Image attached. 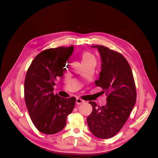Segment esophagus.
I'll use <instances>...</instances> for the list:
<instances>
[{"instance_id":"obj_1","label":"esophagus","mask_w":158,"mask_h":158,"mask_svg":"<svg viewBox=\"0 0 158 158\" xmlns=\"http://www.w3.org/2000/svg\"><path fill=\"white\" fill-rule=\"evenodd\" d=\"M76 103H77L78 105H80V104H81V103H84V100H83V99H80V98H77V99H76Z\"/></svg>"}]
</instances>
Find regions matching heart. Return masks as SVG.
I'll use <instances>...</instances> for the list:
<instances>
[{"mask_svg": "<svg viewBox=\"0 0 158 158\" xmlns=\"http://www.w3.org/2000/svg\"><path fill=\"white\" fill-rule=\"evenodd\" d=\"M80 58L82 64H95V58L94 55L89 51H84L80 54Z\"/></svg>", "mask_w": 158, "mask_h": 158, "instance_id": "1", "label": "heart"}]
</instances>
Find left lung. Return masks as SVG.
Listing matches in <instances>:
<instances>
[{"label":"left lung","mask_w":158,"mask_h":158,"mask_svg":"<svg viewBox=\"0 0 158 158\" xmlns=\"http://www.w3.org/2000/svg\"><path fill=\"white\" fill-rule=\"evenodd\" d=\"M98 48L102 58V70L97 86L107 95V103L99 107L94 102L92 112L87 117L90 131L99 138L106 139L121 131L135 106L136 90L130 65L123 55L103 45Z\"/></svg>","instance_id":"8db88e82"}]
</instances>
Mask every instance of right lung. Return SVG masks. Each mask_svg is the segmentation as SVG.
Returning <instances> with one entry per match:
<instances>
[{
	"label": "right lung",
	"instance_id": "obj_1",
	"mask_svg": "<svg viewBox=\"0 0 158 158\" xmlns=\"http://www.w3.org/2000/svg\"><path fill=\"white\" fill-rule=\"evenodd\" d=\"M73 46L41 51L28 68L24 81V98L30 117L36 128L46 135L63 130L75 106L76 98L54 95L57 77L63 76Z\"/></svg>",
	"mask_w": 158,
	"mask_h": 158
}]
</instances>
